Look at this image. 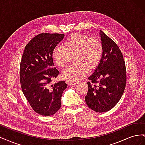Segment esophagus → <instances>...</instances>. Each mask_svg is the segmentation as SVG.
I'll return each instance as SVG.
<instances>
[{"instance_id": "34e87169", "label": "esophagus", "mask_w": 145, "mask_h": 145, "mask_svg": "<svg viewBox=\"0 0 145 145\" xmlns=\"http://www.w3.org/2000/svg\"><path fill=\"white\" fill-rule=\"evenodd\" d=\"M67 84L69 85V86H72V85H76L77 84V82H72V81H70V80H68L67 82Z\"/></svg>"}]
</instances>
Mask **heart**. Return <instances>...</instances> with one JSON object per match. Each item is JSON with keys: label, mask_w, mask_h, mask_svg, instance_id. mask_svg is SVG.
I'll list each match as a JSON object with an SVG mask.
<instances>
[{"label": "heart", "mask_w": 145, "mask_h": 145, "mask_svg": "<svg viewBox=\"0 0 145 145\" xmlns=\"http://www.w3.org/2000/svg\"><path fill=\"white\" fill-rule=\"evenodd\" d=\"M61 46L55 47L51 57L58 67L63 68L69 61V55L74 54L75 63L68 66L63 72L67 79L78 80L84 77L88 69H95L102 58L103 48L98 39L86 34H76L66 39Z\"/></svg>", "instance_id": "1"}]
</instances>
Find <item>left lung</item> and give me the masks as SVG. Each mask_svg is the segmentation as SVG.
<instances>
[{
  "mask_svg": "<svg viewBox=\"0 0 145 145\" xmlns=\"http://www.w3.org/2000/svg\"><path fill=\"white\" fill-rule=\"evenodd\" d=\"M103 48L102 58L95 72L88 77L85 102L97 112L111 110L121 99L126 84L125 62L119 47L100 31Z\"/></svg>",
  "mask_w": 145,
  "mask_h": 145,
  "instance_id": "1",
  "label": "left lung"
}]
</instances>
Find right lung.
I'll return each mask as SVG.
<instances>
[{"label":"right lung","instance_id":"add662e5","mask_svg":"<svg viewBox=\"0 0 145 145\" xmlns=\"http://www.w3.org/2000/svg\"><path fill=\"white\" fill-rule=\"evenodd\" d=\"M64 34L41 33L26 45L20 66L22 90L33 110L39 114L50 116L59 111L65 81L51 84L59 74L54 67L52 51L64 37Z\"/></svg>","mask_w":145,"mask_h":145}]
</instances>
